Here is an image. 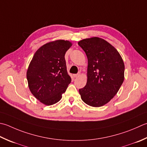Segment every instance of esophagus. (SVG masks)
I'll use <instances>...</instances> for the list:
<instances>
[{
  "instance_id": "esophagus-1",
  "label": "esophagus",
  "mask_w": 147,
  "mask_h": 147,
  "mask_svg": "<svg viewBox=\"0 0 147 147\" xmlns=\"http://www.w3.org/2000/svg\"><path fill=\"white\" fill-rule=\"evenodd\" d=\"M80 73H78V74H74L73 75V76L74 77V78H77V77H78L79 76H80Z\"/></svg>"
}]
</instances>
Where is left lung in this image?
Segmentation results:
<instances>
[{"label": "left lung", "mask_w": 147, "mask_h": 147, "mask_svg": "<svg viewBox=\"0 0 147 147\" xmlns=\"http://www.w3.org/2000/svg\"><path fill=\"white\" fill-rule=\"evenodd\" d=\"M88 59L87 82L79 89L83 101L100 107L115 96L124 80V64L113 46L94 37L78 42Z\"/></svg>", "instance_id": "obj_1"}]
</instances>
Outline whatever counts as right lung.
<instances>
[{"label": "right lung", "instance_id": "add662e5", "mask_svg": "<svg viewBox=\"0 0 147 147\" xmlns=\"http://www.w3.org/2000/svg\"><path fill=\"white\" fill-rule=\"evenodd\" d=\"M72 43L57 40L47 43L34 54L28 66L27 78L31 93L46 105L62 98L71 82L66 67L65 54Z\"/></svg>", "mask_w": 147, "mask_h": 147}]
</instances>
